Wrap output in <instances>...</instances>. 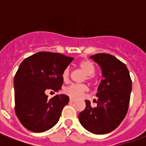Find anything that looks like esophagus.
I'll return each instance as SVG.
<instances>
[{
    "label": "esophagus",
    "instance_id": "obj_1",
    "mask_svg": "<svg viewBox=\"0 0 146 146\" xmlns=\"http://www.w3.org/2000/svg\"><path fill=\"white\" fill-rule=\"evenodd\" d=\"M75 101H76V100H75V99H73V98H70V102H74Z\"/></svg>",
    "mask_w": 146,
    "mask_h": 146
}]
</instances>
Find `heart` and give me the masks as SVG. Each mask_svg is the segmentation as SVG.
<instances>
[{
    "instance_id": "obj_1",
    "label": "heart",
    "mask_w": 146,
    "mask_h": 146,
    "mask_svg": "<svg viewBox=\"0 0 146 146\" xmlns=\"http://www.w3.org/2000/svg\"><path fill=\"white\" fill-rule=\"evenodd\" d=\"M80 70L86 75V79L92 80L93 75L95 74V67L92 62L89 60H83L78 64ZM70 69L66 68L62 73V78L63 81L66 82L70 78ZM88 87L84 84H71L64 89V92L72 98H79L82 96L84 92L88 91Z\"/></svg>"
}]
</instances>
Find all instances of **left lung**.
<instances>
[{
    "instance_id": "8db88e82",
    "label": "left lung",
    "mask_w": 146,
    "mask_h": 146,
    "mask_svg": "<svg viewBox=\"0 0 146 146\" xmlns=\"http://www.w3.org/2000/svg\"><path fill=\"white\" fill-rule=\"evenodd\" d=\"M90 58L100 66L103 79L96 94L97 106L92 107L85 100V109L78 117L86 130L104 135L115 130L127 115L132 81L125 64L112 54L98 53Z\"/></svg>"
}]
</instances>
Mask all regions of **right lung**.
I'll use <instances>...</instances> for the list:
<instances>
[{
  "mask_svg": "<svg viewBox=\"0 0 146 146\" xmlns=\"http://www.w3.org/2000/svg\"><path fill=\"white\" fill-rule=\"evenodd\" d=\"M73 60L60 53L40 51L20 64L14 78L15 111L29 131H46L58 123L70 98L57 95L48 99L45 92L61 89L62 73Z\"/></svg>",
  "mask_w": 146,
  "mask_h": 146,
  "instance_id": "1",
  "label": "right lung"
}]
</instances>
